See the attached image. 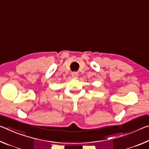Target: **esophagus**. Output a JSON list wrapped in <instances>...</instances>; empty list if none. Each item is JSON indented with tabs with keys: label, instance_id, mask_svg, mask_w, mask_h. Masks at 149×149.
<instances>
[{
	"label": "esophagus",
	"instance_id": "1",
	"mask_svg": "<svg viewBox=\"0 0 149 149\" xmlns=\"http://www.w3.org/2000/svg\"><path fill=\"white\" fill-rule=\"evenodd\" d=\"M72 76L74 78H77L78 77V73L77 72H72Z\"/></svg>",
	"mask_w": 149,
	"mask_h": 149
}]
</instances>
